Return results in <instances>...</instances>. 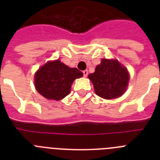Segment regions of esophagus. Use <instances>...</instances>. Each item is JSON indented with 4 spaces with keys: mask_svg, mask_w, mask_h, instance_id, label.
I'll return each mask as SVG.
<instances>
[{
    "mask_svg": "<svg viewBox=\"0 0 160 160\" xmlns=\"http://www.w3.org/2000/svg\"><path fill=\"white\" fill-rule=\"evenodd\" d=\"M83 76H84L85 78L86 77H87V75H88V70H83Z\"/></svg>",
    "mask_w": 160,
    "mask_h": 160,
    "instance_id": "1",
    "label": "esophagus"
}]
</instances>
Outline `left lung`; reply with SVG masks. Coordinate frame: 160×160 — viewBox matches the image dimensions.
I'll use <instances>...</instances> for the list:
<instances>
[{
    "mask_svg": "<svg viewBox=\"0 0 160 160\" xmlns=\"http://www.w3.org/2000/svg\"><path fill=\"white\" fill-rule=\"evenodd\" d=\"M92 82L98 96L112 99L120 97L127 90L129 73L127 68L115 59L103 58L95 68V71L88 76Z\"/></svg>",
    "mask_w": 160,
    "mask_h": 160,
    "instance_id": "left-lung-1",
    "label": "left lung"
}]
</instances>
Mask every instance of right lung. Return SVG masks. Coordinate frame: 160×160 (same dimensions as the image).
I'll use <instances>...</instances> for the list:
<instances>
[{"mask_svg":"<svg viewBox=\"0 0 160 160\" xmlns=\"http://www.w3.org/2000/svg\"><path fill=\"white\" fill-rule=\"evenodd\" d=\"M82 75L77 68L69 67L58 59L49 61L35 73V87L46 98L58 101L70 94L73 82Z\"/></svg>","mask_w":160,"mask_h":160,"instance_id":"right-lung-1","label":"right lung"}]
</instances>
